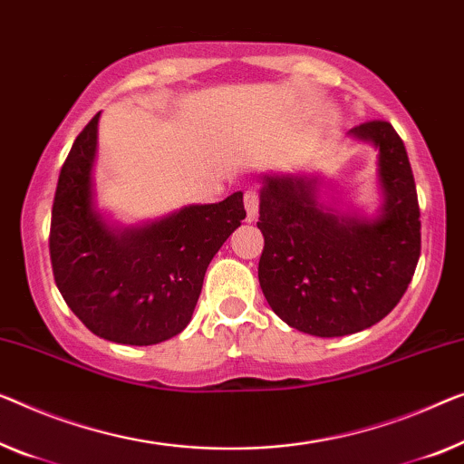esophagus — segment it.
<instances>
[{"instance_id": "obj_1", "label": "esophagus", "mask_w": 464, "mask_h": 464, "mask_svg": "<svg viewBox=\"0 0 464 464\" xmlns=\"http://www.w3.org/2000/svg\"><path fill=\"white\" fill-rule=\"evenodd\" d=\"M244 204H246V212H247V220H256L258 217V204H260V196L256 189H247L244 193Z\"/></svg>"}]
</instances>
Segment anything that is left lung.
I'll return each mask as SVG.
<instances>
[{
  "label": "left lung",
  "instance_id": "1",
  "mask_svg": "<svg viewBox=\"0 0 464 464\" xmlns=\"http://www.w3.org/2000/svg\"><path fill=\"white\" fill-rule=\"evenodd\" d=\"M350 135L379 150L383 206L375 220L324 210L316 179H262V294L289 327L319 337L358 334L390 314L420 256L417 185L396 129L366 121Z\"/></svg>",
  "mask_w": 464,
  "mask_h": 464
}]
</instances>
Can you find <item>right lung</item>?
<instances>
[{"label": "right lung", "instance_id": "1", "mask_svg": "<svg viewBox=\"0 0 464 464\" xmlns=\"http://www.w3.org/2000/svg\"><path fill=\"white\" fill-rule=\"evenodd\" d=\"M98 121L100 112L60 170L50 227L53 279L92 334L116 343H160L191 321L206 268L246 218L244 193L188 206L140 229H110L93 208Z\"/></svg>", "mask_w": 464, "mask_h": 464}]
</instances>
